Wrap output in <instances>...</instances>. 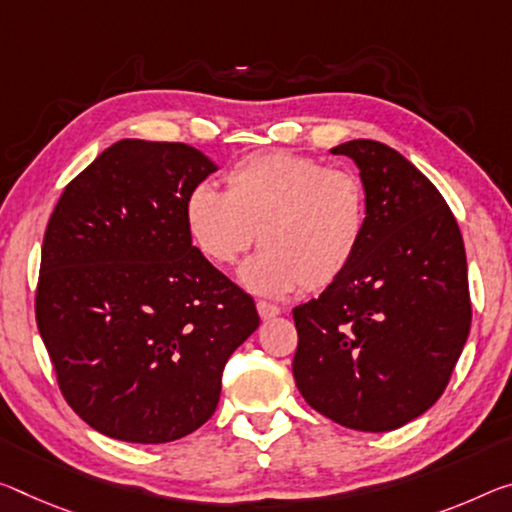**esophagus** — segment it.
<instances>
[{
    "mask_svg": "<svg viewBox=\"0 0 512 512\" xmlns=\"http://www.w3.org/2000/svg\"><path fill=\"white\" fill-rule=\"evenodd\" d=\"M257 312L264 321H269V319H273V316L280 314V307L273 303H266V300H257Z\"/></svg>",
    "mask_w": 512,
    "mask_h": 512,
    "instance_id": "34e87169",
    "label": "esophagus"
}]
</instances>
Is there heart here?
Segmentation results:
<instances>
[{
    "mask_svg": "<svg viewBox=\"0 0 512 512\" xmlns=\"http://www.w3.org/2000/svg\"><path fill=\"white\" fill-rule=\"evenodd\" d=\"M367 216L358 175L285 150L248 154L225 173V193L198 184L184 200L193 246L214 266H232L259 239L239 278L262 296L335 285L360 253Z\"/></svg>",
    "mask_w": 512,
    "mask_h": 512,
    "instance_id": "heart-1",
    "label": "heart"
}]
</instances>
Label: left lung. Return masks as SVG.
<instances>
[{
    "mask_svg": "<svg viewBox=\"0 0 512 512\" xmlns=\"http://www.w3.org/2000/svg\"><path fill=\"white\" fill-rule=\"evenodd\" d=\"M330 152L360 168L367 232L351 269L294 307V378L323 417L385 433L449 385L472 326L465 243L442 193L403 154L369 139Z\"/></svg>",
    "mask_w": 512,
    "mask_h": 512,
    "instance_id": "1",
    "label": "left lung"
}]
</instances>
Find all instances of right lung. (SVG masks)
I'll list each match as a JSON object with an SVG mask.
<instances>
[{"mask_svg": "<svg viewBox=\"0 0 512 512\" xmlns=\"http://www.w3.org/2000/svg\"><path fill=\"white\" fill-rule=\"evenodd\" d=\"M218 170L184 143L123 139L81 170L47 223L36 323L61 394L97 433L180 440L214 415L255 300L191 243L184 200Z\"/></svg>", "mask_w": 512, "mask_h": 512, "instance_id": "right-lung-1", "label": "right lung"}]
</instances>
